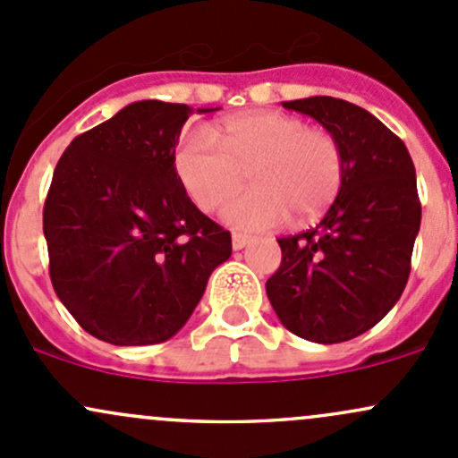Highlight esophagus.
<instances>
[{
	"mask_svg": "<svg viewBox=\"0 0 458 458\" xmlns=\"http://www.w3.org/2000/svg\"><path fill=\"white\" fill-rule=\"evenodd\" d=\"M249 242H250L249 235H244V233H233V235H231V247H233V250L244 249Z\"/></svg>",
	"mask_w": 458,
	"mask_h": 458,
	"instance_id": "34e87169",
	"label": "esophagus"
}]
</instances>
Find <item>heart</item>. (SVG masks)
Masks as SVG:
<instances>
[{
	"label": "heart",
	"mask_w": 458,
	"mask_h": 458,
	"mask_svg": "<svg viewBox=\"0 0 458 458\" xmlns=\"http://www.w3.org/2000/svg\"><path fill=\"white\" fill-rule=\"evenodd\" d=\"M216 140L205 131L181 137L174 168L200 209L225 205L249 179L255 188L225 209L231 227L259 231L288 216L306 223L326 211L345 179V157L336 137L310 129L297 115L244 113L225 120Z\"/></svg>",
	"instance_id": "b5f03b06"
}]
</instances>
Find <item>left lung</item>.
<instances>
[{
	"label": "left lung",
	"mask_w": 458,
	"mask_h": 458,
	"mask_svg": "<svg viewBox=\"0 0 458 458\" xmlns=\"http://www.w3.org/2000/svg\"><path fill=\"white\" fill-rule=\"evenodd\" d=\"M338 140L345 179L317 229L279 238L282 264L267 282L284 327L312 343H343L397 303L411 273L421 205L404 141L347 100L282 102Z\"/></svg>",
	"instance_id": "1"
}]
</instances>
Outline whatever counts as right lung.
Returning <instances> with one entry per match:
<instances>
[{
    "label": "right lung",
    "mask_w": 458,
    "mask_h": 458,
    "mask_svg": "<svg viewBox=\"0 0 458 458\" xmlns=\"http://www.w3.org/2000/svg\"><path fill=\"white\" fill-rule=\"evenodd\" d=\"M218 109H199L209 113ZM188 105L140 100L82 132L54 170L43 233L50 277L85 332L155 345L199 306L231 233L190 200L174 168Z\"/></svg>",
    "instance_id": "1"
}]
</instances>
